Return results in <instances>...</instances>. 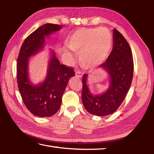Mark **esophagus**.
I'll return each instance as SVG.
<instances>
[{
    "label": "esophagus",
    "mask_w": 154,
    "mask_h": 154,
    "mask_svg": "<svg viewBox=\"0 0 154 154\" xmlns=\"http://www.w3.org/2000/svg\"><path fill=\"white\" fill-rule=\"evenodd\" d=\"M75 74H76V77H78V78H81L82 77V76H83V73H82V71H76Z\"/></svg>",
    "instance_id": "1"
}]
</instances>
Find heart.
<instances>
[{"instance_id": "heart-1", "label": "heart", "mask_w": 154, "mask_h": 154, "mask_svg": "<svg viewBox=\"0 0 154 154\" xmlns=\"http://www.w3.org/2000/svg\"><path fill=\"white\" fill-rule=\"evenodd\" d=\"M113 40L110 32L105 27L81 28L69 37L67 45L76 53L81 66L91 70L103 63L110 53ZM70 57V54H67Z\"/></svg>"}]
</instances>
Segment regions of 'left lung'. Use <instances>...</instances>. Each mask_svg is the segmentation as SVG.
Segmentation results:
<instances>
[{
  "instance_id": "left-lung-1",
  "label": "left lung",
  "mask_w": 154,
  "mask_h": 154,
  "mask_svg": "<svg viewBox=\"0 0 154 154\" xmlns=\"http://www.w3.org/2000/svg\"><path fill=\"white\" fill-rule=\"evenodd\" d=\"M113 48L105 62L100 65L108 72L110 85L102 94L93 95L87 85V74L83 76L82 100L91 114L105 116L113 114L123 103L131 85L134 61L128 42L117 29L113 30Z\"/></svg>"
}]
</instances>
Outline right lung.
Instances as JSON below:
<instances>
[{"instance_id":"add662e5","label":"right lung","mask_w":154,"mask_h":154,"mask_svg":"<svg viewBox=\"0 0 154 154\" xmlns=\"http://www.w3.org/2000/svg\"><path fill=\"white\" fill-rule=\"evenodd\" d=\"M61 28V26L53 24L38 27L25 39L17 58V83L23 102L32 114L38 117H50L57 112L69 79L75 75L73 68L60 64L53 51L44 82L33 85L29 80V58L44 48L46 36Z\"/></svg>"}]
</instances>
